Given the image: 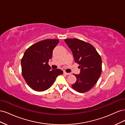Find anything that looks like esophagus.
Segmentation results:
<instances>
[{"label":"esophagus","instance_id":"1","mask_svg":"<svg viewBox=\"0 0 125 125\" xmlns=\"http://www.w3.org/2000/svg\"><path fill=\"white\" fill-rule=\"evenodd\" d=\"M63 74H66V75H70V74H71L70 73H66V72H65V71L63 72Z\"/></svg>","mask_w":125,"mask_h":125}]
</instances>
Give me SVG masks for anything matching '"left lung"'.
Here are the masks:
<instances>
[{
    "label": "left lung",
    "mask_w": 125,
    "mask_h": 125,
    "mask_svg": "<svg viewBox=\"0 0 125 125\" xmlns=\"http://www.w3.org/2000/svg\"><path fill=\"white\" fill-rule=\"evenodd\" d=\"M73 52L75 62L79 65L80 74L74 75L77 78L71 85L79 93H84L95 85L102 73V58L92 45L78 39L65 40Z\"/></svg>",
    "instance_id": "1"
}]
</instances>
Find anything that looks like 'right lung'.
I'll return each instance as SVG.
<instances>
[{"label":"right lung","mask_w":125,"mask_h":125,"mask_svg":"<svg viewBox=\"0 0 125 125\" xmlns=\"http://www.w3.org/2000/svg\"><path fill=\"white\" fill-rule=\"evenodd\" d=\"M58 42L57 39L42 40L25 51L21 61L22 74L26 83L33 90L42 92L47 90L57 76L63 73L59 69L51 70L48 63Z\"/></svg>","instance_id":"1"}]
</instances>
